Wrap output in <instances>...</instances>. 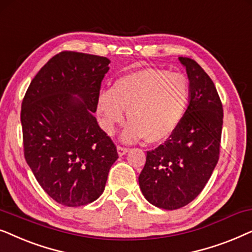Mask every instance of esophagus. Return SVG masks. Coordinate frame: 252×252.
Returning a JSON list of instances; mask_svg holds the SVG:
<instances>
[{"label":"esophagus","instance_id":"esophagus-1","mask_svg":"<svg viewBox=\"0 0 252 252\" xmlns=\"http://www.w3.org/2000/svg\"><path fill=\"white\" fill-rule=\"evenodd\" d=\"M128 151H129V149H126V147H123V146H120V145L117 146V152H119L120 157L124 156V154L128 152Z\"/></svg>","mask_w":252,"mask_h":252}]
</instances>
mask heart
Listing matches in <instances>:
<instances>
[{"label":"heart","mask_w":252,"mask_h":252,"mask_svg":"<svg viewBox=\"0 0 252 252\" xmlns=\"http://www.w3.org/2000/svg\"><path fill=\"white\" fill-rule=\"evenodd\" d=\"M190 100V82L183 73L146 68L124 75L98 98L103 129L113 133L126 112V142L157 144L168 139L180 126Z\"/></svg>","instance_id":"heart-1"}]
</instances>
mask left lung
<instances>
[{"label":"left lung","instance_id":"left-lung-1","mask_svg":"<svg viewBox=\"0 0 252 252\" xmlns=\"http://www.w3.org/2000/svg\"><path fill=\"white\" fill-rule=\"evenodd\" d=\"M190 82V100L172 136L147 151L138 177L144 197L163 210H177L202 192L220 154L223 109L216 86L194 60L179 58Z\"/></svg>","mask_w":252,"mask_h":252}]
</instances>
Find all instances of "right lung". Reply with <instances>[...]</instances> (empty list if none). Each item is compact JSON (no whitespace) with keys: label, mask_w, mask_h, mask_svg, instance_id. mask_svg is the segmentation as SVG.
<instances>
[{"label":"right lung","mask_w":252,"mask_h":252,"mask_svg":"<svg viewBox=\"0 0 252 252\" xmlns=\"http://www.w3.org/2000/svg\"><path fill=\"white\" fill-rule=\"evenodd\" d=\"M109 63L91 54H56L32 79L23 99L25 160L46 193L64 206L98 199L119 158L115 144L93 115Z\"/></svg>","instance_id":"add662e5"}]
</instances>
